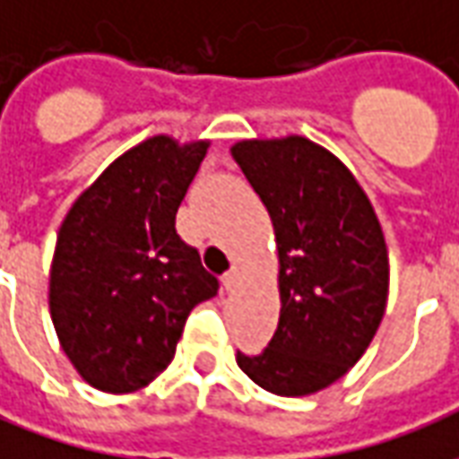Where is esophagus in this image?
<instances>
[{
  "label": "esophagus",
  "mask_w": 459,
  "mask_h": 459,
  "mask_svg": "<svg viewBox=\"0 0 459 459\" xmlns=\"http://www.w3.org/2000/svg\"><path fill=\"white\" fill-rule=\"evenodd\" d=\"M240 278H243V275H240V268H230L229 273L223 275V288L229 290V292H233V290L240 285Z\"/></svg>",
  "instance_id": "34e87169"
}]
</instances>
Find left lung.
<instances>
[{
    "label": "left lung",
    "mask_w": 459,
    "mask_h": 459,
    "mask_svg": "<svg viewBox=\"0 0 459 459\" xmlns=\"http://www.w3.org/2000/svg\"><path fill=\"white\" fill-rule=\"evenodd\" d=\"M230 157L273 221L280 322L240 371L275 395H312L364 356L388 299V248L351 169L302 134L253 137Z\"/></svg>",
    "instance_id": "left-lung-1"
}]
</instances>
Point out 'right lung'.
I'll use <instances>...</instances> for the list:
<instances>
[{
  "mask_svg": "<svg viewBox=\"0 0 459 459\" xmlns=\"http://www.w3.org/2000/svg\"><path fill=\"white\" fill-rule=\"evenodd\" d=\"M209 140L154 134L110 161L56 236L48 309L64 354L103 394H132L171 364L189 312L219 292L174 221Z\"/></svg>",
  "mask_w": 459,
  "mask_h": 459,
  "instance_id": "right-lung-1",
  "label": "right lung"
}]
</instances>
